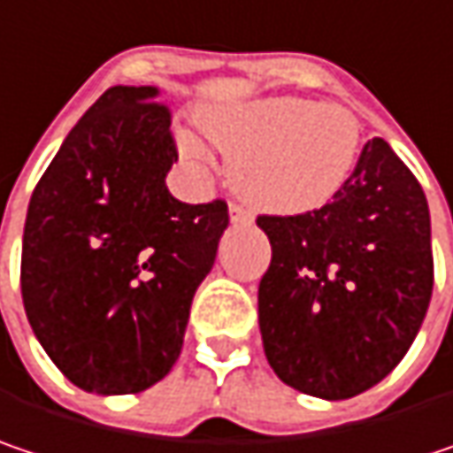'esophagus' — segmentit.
Returning <instances> with one entry per match:
<instances>
[{"instance_id": "34e87169", "label": "esophagus", "mask_w": 453, "mask_h": 453, "mask_svg": "<svg viewBox=\"0 0 453 453\" xmlns=\"http://www.w3.org/2000/svg\"><path fill=\"white\" fill-rule=\"evenodd\" d=\"M229 219H232V224H250L252 221V213L244 209L242 203H229Z\"/></svg>"}]
</instances>
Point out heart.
Returning a JSON list of instances; mask_svg holds the SVG:
<instances>
[{"instance_id":"1","label":"heart","mask_w":453,"mask_h":453,"mask_svg":"<svg viewBox=\"0 0 453 453\" xmlns=\"http://www.w3.org/2000/svg\"><path fill=\"white\" fill-rule=\"evenodd\" d=\"M203 128L232 157V180L255 206L302 213L325 206L350 178L361 123L340 103L268 97L203 115ZM188 154L203 157L196 139Z\"/></svg>"}]
</instances>
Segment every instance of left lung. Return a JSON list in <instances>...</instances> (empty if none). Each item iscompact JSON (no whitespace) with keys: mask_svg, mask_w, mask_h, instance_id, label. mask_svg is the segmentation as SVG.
Returning a JSON list of instances; mask_svg holds the SVG:
<instances>
[{"mask_svg":"<svg viewBox=\"0 0 453 453\" xmlns=\"http://www.w3.org/2000/svg\"><path fill=\"white\" fill-rule=\"evenodd\" d=\"M273 257L257 288L268 364L304 395L348 400L392 372L434 294L428 201L384 139L322 209L257 216Z\"/></svg>","mask_w":453,"mask_h":453,"instance_id":"1","label":"left lung"}]
</instances>
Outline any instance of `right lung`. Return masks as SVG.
<instances>
[{"mask_svg":"<svg viewBox=\"0 0 453 453\" xmlns=\"http://www.w3.org/2000/svg\"><path fill=\"white\" fill-rule=\"evenodd\" d=\"M157 87H111L81 115L38 180L22 234L27 322L72 384L134 395L165 379L190 302L229 224L226 201L182 203Z\"/></svg>","mask_w":453,"mask_h":453,"instance_id":"1","label":"right lung"}]
</instances>
